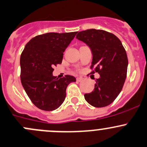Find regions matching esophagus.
<instances>
[{
    "instance_id": "34e87169",
    "label": "esophagus",
    "mask_w": 147,
    "mask_h": 147,
    "mask_svg": "<svg viewBox=\"0 0 147 147\" xmlns=\"http://www.w3.org/2000/svg\"><path fill=\"white\" fill-rule=\"evenodd\" d=\"M82 80H83V78H81V77H78V78H76V81H78V82H81Z\"/></svg>"
}]
</instances>
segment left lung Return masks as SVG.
I'll return each mask as SVG.
<instances>
[{"label": "left lung", "mask_w": 147, "mask_h": 147, "mask_svg": "<svg viewBox=\"0 0 147 147\" xmlns=\"http://www.w3.org/2000/svg\"><path fill=\"white\" fill-rule=\"evenodd\" d=\"M76 38L91 49L93 55L91 74L98 72L92 92L84 94L94 107H104L116 99L123 88L127 73L128 59L121 40L104 30L88 29L78 32Z\"/></svg>", "instance_id": "left-lung-1"}]
</instances>
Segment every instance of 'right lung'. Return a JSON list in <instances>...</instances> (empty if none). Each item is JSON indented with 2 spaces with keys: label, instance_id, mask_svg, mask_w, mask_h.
I'll return each mask as SVG.
<instances>
[{
  "label": "right lung",
  "instance_id": "1",
  "mask_svg": "<svg viewBox=\"0 0 147 147\" xmlns=\"http://www.w3.org/2000/svg\"><path fill=\"white\" fill-rule=\"evenodd\" d=\"M77 32L47 33L29 40L21 55V81L33 104L44 111L59 108L66 98V87L76 78L53 76V67L61 64L63 52Z\"/></svg>",
  "mask_w": 147,
  "mask_h": 147
}]
</instances>
